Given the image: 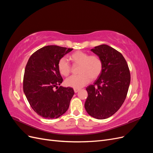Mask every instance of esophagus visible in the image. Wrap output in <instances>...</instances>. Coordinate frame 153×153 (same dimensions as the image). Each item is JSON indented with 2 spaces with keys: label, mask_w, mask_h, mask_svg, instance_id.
Here are the masks:
<instances>
[{
  "label": "esophagus",
  "mask_w": 153,
  "mask_h": 153,
  "mask_svg": "<svg viewBox=\"0 0 153 153\" xmlns=\"http://www.w3.org/2000/svg\"><path fill=\"white\" fill-rule=\"evenodd\" d=\"M80 91L79 89H74V91H75V93H77V92Z\"/></svg>",
  "instance_id": "34e87169"
}]
</instances>
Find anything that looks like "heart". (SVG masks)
I'll return each instance as SVG.
<instances>
[{
	"mask_svg": "<svg viewBox=\"0 0 153 153\" xmlns=\"http://www.w3.org/2000/svg\"><path fill=\"white\" fill-rule=\"evenodd\" d=\"M70 59L75 64L79 65V75H73L65 80L68 87L74 89H80L89 83L91 80L98 78L103 70V62L101 59L96 55H89L82 51H76L70 55ZM57 66L60 73L67 76L71 72V65L65 57L59 59Z\"/></svg>",
	"mask_w": 153,
	"mask_h": 153,
	"instance_id": "1",
	"label": "heart"
}]
</instances>
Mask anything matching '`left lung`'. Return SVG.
Here are the masks:
<instances>
[{
    "instance_id": "8db88e82",
    "label": "left lung",
    "mask_w": 153,
    "mask_h": 153,
    "mask_svg": "<svg viewBox=\"0 0 153 153\" xmlns=\"http://www.w3.org/2000/svg\"><path fill=\"white\" fill-rule=\"evenodd\" d=\"M101 59L103 70L93 85L86 88L85 108L98 119L112 116L123 104L130 84V73L123 55L106 45L91 50Z\"/></svg>"
}]
</instances>
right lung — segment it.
Wrapping results in <instances>:
<instances>
[{"mask_svg":"<svg viewBox=\"0 0 153 153\" xmlns=\"http://www.w3.org/2000/svg\"><path fill=\"white\" fill-rule=\"evenodd\" d=\"M73 48L48 45L30 57L24 76V94L30 105L40 116L57 119L68 110L75 92L71 87L60 86L63 81L59 71V59Z\"/></svg>","mask_w":153,"mask_h":153,"instance_id":"add662e5","label":"right lung"}]
</instances>
